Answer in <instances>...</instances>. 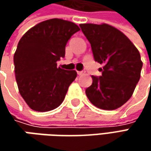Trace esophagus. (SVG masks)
Segmentation results:
<instances>
[{"label": "esophagus", "mask_w": 151, "mask_h": 151, "mask_svg": "<svg viewBox=\"0 0 151 151\" xmlns=\"http://www.w3.org/2000/svg\"><path fill=\"white\" fill-rule=\"evenodd\" d=\"M84 73V71H77V74H78L79 76H81V75H83Z\"/></svg>", "instance_id": "esophagus-1"}]
</instances>
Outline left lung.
Listing matches in <instances>:
<instances>
[{
  "label": "left lung",
  "mask_w": 151,
  "mask_h": 151,
  "mask_svg": "<svg viewBox=\"0 0 151 151\" xmlns=\"http://www.w3.org/2000/svg\"><path fill=\"white\" fill-rule=\"evenodd\" d=\"M90 42L95 61L101 64L100 77L91 76L86 90L89 101L103 110H114L129 101L140 78L143 63L129 38L106 23L80 24Z\"/></svg>",
  "instance_id": "obj_1"
}]
</instances>
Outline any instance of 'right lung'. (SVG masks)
<instances>
[{
	"label": "right lung",
	"mask_w": 151,
	"mask_h": 151,
	"mask_svg": "<svg viewBox=\"0 0 151 151\" xmlns=\"http://www.w3.org/2000/svg\"><path fill=\"white\" fill-rule=\"evenodd\" d=\"M79 30L72 22L53 18L39 22L21 38L14 54L16 81L32 110L51 111L64 101L77 73L57 67V61L65 57L68 40Z\"/></svg>",
	"instance_id": "1"
}]
</instances>
